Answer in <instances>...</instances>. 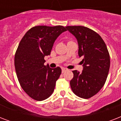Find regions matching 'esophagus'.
<instances>
[{"mask_svg":"<svg viewBox=\"0 0 121 121\" xmlns=\"http://www.w3.org/2000/svg\"><path fill=\"white\" fill-rule=\"evenodd\" d=\"M66 68H62V73H64V72H65L66 71Z\"/></svg>","mask_w":121,"mask_h":121,"instance_id":"esophagus-1","label":"esophagus"}]
</instances>
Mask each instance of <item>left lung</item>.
Returning <instances> with one entry per match:
<instances>
[{"mask_svg": "<svg viewBox=\"0 0 121 121\" xmlns=\"http://www.w3.org/2000/svg\"><path fill=\"white\" fill-rule=\"evenodd\" d=\"M66 28L77 40L78 53L83 64L82 72L73 71L70 86L76 95L89 99L105 84L110 68L109 51L102 38L92 29L81 26Z\"/></svg>", "mask_w": 121, "mask_h": 121, "instance_id": "1", "label": "left lung"}]
</instances>
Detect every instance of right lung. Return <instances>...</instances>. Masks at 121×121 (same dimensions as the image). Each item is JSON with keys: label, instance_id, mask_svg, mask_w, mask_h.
Segmentation results:
<instances>
[{"label": "right lung", "instance_id": "1", "mask_svg": "<svg viewBox=\"0 0 121 121\" xmlns=\"http://www.w3.org/2000/svg\"><path fill=\"white\" fill-rule=\"evenodd\" d=\"M66 31L62 26H35L19 44L14 58L16 74L22 89L33 99L41 101L54 92L61 69L44 65V56L50 55L57 38Z\"/></svg>", "mask_w": 121, "mask_h": 121}]
</instances>
